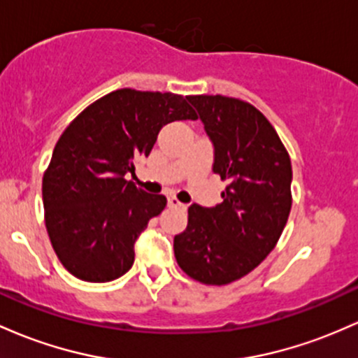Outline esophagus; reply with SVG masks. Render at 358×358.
Listing matches in <instances>:
<instances>
[{
	"mask_svg": "<svg viewBox=\"0 0 358 358\" xmlns=\"http://www.w3.org/2000/svg\"><path fill=\"white\" fill-rule=\"evenodd\" d=\"M168 206H170V207H178V209H185V203H182L178 199H175V197L168 199Z\"/></svg>",
	"mask_w": 358,
	"mask_h": 358,
	"instance_id": "obj_1",
	"label": "esophagus"
}]
</instances>
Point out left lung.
Returning <instances> with one entry per match:
<instances>
[{
    "label": "left lung",
    "mask_w": 358,
    "mask_h": 358,
    "mask_svg": "<svg viewBox=\"0 0 358 358\" xmlns=\"http://www.w3.org/2000/svg\"><path fill=\"white\" fill-rule=\"evenodd\" d=\"M188 101L214 146L212 171L227 187L217 206L188 207L187 229L173 248L188 277L226 285L257 268L277 245L292 206V166L272 124L253 105L222 95Z\"/></svg>",
    "instance_id": "1"
}]
</instances>
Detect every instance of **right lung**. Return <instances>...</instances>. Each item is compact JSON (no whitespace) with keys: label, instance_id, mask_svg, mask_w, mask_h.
<instances>
[{"label":"right lung","instance_id":"obj_1","mask_svg":"<svg viewBox=\"0 0 358 358\" xmlns=\"http://www.w3.org/2000/svg\"><path fill=\"white\" fill-rule=\"evenodd\" d=\"M187 100L117 90L85 108L59 137L42 199L52 248L74 277L110 282L131 270L137 238L166 207V197L141 190L125 176L151 152L163 125L197 120Z\"/></svg>","mask_w":358,"mask_h":358}]
</instances>
